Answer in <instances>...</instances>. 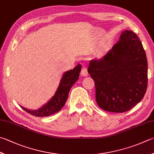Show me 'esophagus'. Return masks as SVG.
<instances>
[{
    "label": "esophagus",
    "instance_id": "esophagus-1",
    "mask_svg": "<svg viewBox=\"0 0 154 154\" xmlns=\"http://www.w3.org/2000/svg\"><path fill=\"white\" fill-rule=\"evenodd\" d=\"M80 75L82 76H87L88 75V71H87V69L86 68H82V70L80 72Z\"/></svg>",
    "mask_w": 154,
    "mask_h": 154
}]
</instances>
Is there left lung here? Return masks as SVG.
Listing matches in <instances>:
<instances>
[{"mask_svg":"<svg viewBox=\"0 0 154 154\" xmlns=\"http://www.w3.org/2000/svg\"><path fill=\"white\" fill-rule=\"evenodd\" d=\"M88 72L94 81L96 100L104 111L124 112L143 99L147 87V61L140 39L132 31L102 59L91 60Z\"/></svg>","mask_w":154,"mask_h":154,"instance_id":"obj_1","label":"left lung"}]
</instances>
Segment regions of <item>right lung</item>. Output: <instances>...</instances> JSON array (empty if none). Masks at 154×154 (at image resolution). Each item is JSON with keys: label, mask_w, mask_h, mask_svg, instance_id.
Segmentation results:
<instances>
[{"label": "right lung", "mask_w": 154, "mask_h": 154, "mask_svg": "<svg viewBox=\"0 0 154 154\" xmlns=\"http://www.w3.org/2000/svg\"><path fill=\"white\" fill-rule=\"evenodd\" d=\"M81 71V65L78 64L73 69L66 72L63 74L60 85L54 97L38 110H29L21 106V108L35 117H48L60 111L64 106L68 99L69 90L78 80Z\"/></svg>", "instance_id": "obj_1"}]
</instances>
